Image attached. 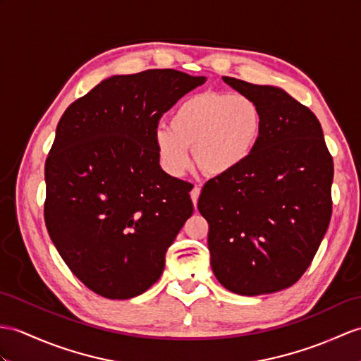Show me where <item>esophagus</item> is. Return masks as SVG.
I'll return each instance as SVG.
<instances>
[{
    "instance_id": "obj_1",
    "label": "esophagus",
    "mask_w": 361,
    "mask_h": 361,
    "mask_svg": "<svg viewBox=\"0 0 361 361\" xmlns=\"http://www.w3.org/2000/svg\"><path fill=\"white\" fill-rule=\"evenodd\" d=\"M201 194V188L200 186H195L194 189L190 190V198H192V203H194V206L197 207V203H198V197Z\"/></svg>"
}]
</instances>
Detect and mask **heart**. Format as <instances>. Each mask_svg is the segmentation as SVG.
I'll use <instances>...</instances> for the list:
<instances>
[{
    "mask_svg": "<svg viewBox=\"0 0 361 361\" xmlns=\"http://www.w3.org/2000/svg\"><path fill=\"white\" fill-rule=\"evenodd\" d=\"M263 114L252 98L224 92H201L181 102L171 115V126L155 132L157 154L164 169L180 175L194 149L198 169L220 177L245 164L257 147Z\"/></svg>",
    "mask_w": 361,
    "mask_h": 361,
    "instance_id": "heart-1",
    "label": "heart"
}]
</instances>
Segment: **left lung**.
I'll return each mask as SVG.
<instances>
[{"label":"left lung","instance_id":"left-lung-1","mask_svg":"<svg viewBox=\"0 0 361 361\" xmlns=\"http://www.w3.org/2000/svg\"><path fill=\"white\" fill-rule=\"evenodd\" d=\"M223 80L259 106L263 129L240 169L203 188L198 211L216 280L233 294H272L301 279L328 231L332 155L311 109L279 87Z\"/></svg>","mask_w":361,"mask_h":361}]
</instances>
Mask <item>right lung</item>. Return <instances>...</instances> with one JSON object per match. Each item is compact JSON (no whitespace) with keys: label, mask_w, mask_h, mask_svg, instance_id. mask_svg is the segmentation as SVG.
<instances>
[{"label":"right lung","mask_w":361,"mask_h":361,"mask_svg":"<svg viewBox=\"0 0 361 361\" xmlns=\"http://www.w3.org/2000/svg\"><path fill=\"white\" fill-rule=\"evenodd\" d=\"M204 81L173 69L115 75L58 123L44 166V221L67 267L95 294L128 300L161 276L194 204L188 183L160 167L155 132Z\"/></svg>","instance_id":"1"}]
</instances>
